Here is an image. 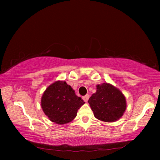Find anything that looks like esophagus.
<instances>
[{"mask_svg": "<svg viewBox=\"0 0 160 160\" xmlns=\"http://www.w3.org/2000/svg\"><path fill=\"white\" fill-rule=\"evenodd\" d=\"M89 98H90V96H89L88 94H86L85 96H83V97H82V99H83V100H84V101H85V102H87L88 101Z\"/></svg>", "mask_w": 160, "mask_h": 160, "instance_id": "esophagus-1", "label": "esophagus"}]
</instances>
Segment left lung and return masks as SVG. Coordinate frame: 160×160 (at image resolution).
<instances>
[{"instance_id": "obj_1", "label": "left lung", "mask_w": 160, "mask_h": 160, "mask_svg": "<svg viewBox=\"0 0 160 160\" xmlns=\"http://www.w3.org/2000/svg\"><path fill=\"white\" fill-rule=\"evenodd\" d=\"M88 103L95 117L106 122H113L123 116L126 109V98L121 92L109 83L97 86Z\"/></svg>"}]
</instances>
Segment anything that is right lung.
<instances>
[{"mask_svg":"<svg viewBox=\"0 0 160 160\" xmlns=\"http://www.w3.org/2000/svg\"><path fill=\"white\" fill-rule=\"evenodd\" d=\"M85 104L71 87L65 81H57L46 90L42 97V107L52 122L64 124L77 116L78 110Z\"/></svg>","mask_w":160,"mask_h":160,"instance_id":"right-lung-1","label":"right lung"}]
</instances>
